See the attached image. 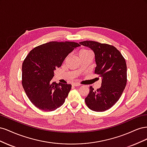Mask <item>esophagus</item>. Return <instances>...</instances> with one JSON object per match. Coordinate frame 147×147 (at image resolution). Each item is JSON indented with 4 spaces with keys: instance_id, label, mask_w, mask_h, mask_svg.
Listing matches in <instances>:
<instances>
[{
    "instance_id": "34e87169",
    "label": "esophagus",
    "mask_w": 147,
    "mask_h": 147,
    "mask_svg": "<svg viewBox=\"0 0 147 147\" xmlns=\"http://www.w3.org/2000/svg\"><path fill=\"white\" fill-rule=\"evenodd\" d=\"M72 85L74 86H81L82 84L80 83H74L72 84Z\"/></svg>"
}]
</instances>
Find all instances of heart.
<instances>
[{
  "mask_svg": "<svg viewBox=\"0 0 147 147\" xmlns=\"http://www.w3.org/2000/svg\"><path fill=\"white\" fill-rule=\"evenodd\" d=\"M91 53H92L90 50H89L88 48H83L82 50H80V51L78 52V55H79V57H81V56H85L89 54H91Z\"/></svg>",
  "mask_w": 147,
  "mask_h": 147,
  "instance_id": "1",
  "label": "heart"
}]
</instances>
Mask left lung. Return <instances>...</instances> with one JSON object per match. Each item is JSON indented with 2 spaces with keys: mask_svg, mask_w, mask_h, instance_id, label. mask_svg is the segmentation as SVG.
<instances>
[{
  "mask_svg": "<svg viewBox=\"0 0 147 147\" xmlns=\"http://www.w3.org/2000/svg\"><path fill=\"white\" fill-rule=\"evenodd\" d=\"M94 51L96 67L94 73L102 78L100 88L90 87L85 98L88 107L95 112H104L113 106L121 96L127 83L125 59L113 45L95 41L79 43Z\"/></svg>",
  "mask_w": 147,
  "mask_h": 147,
  "instance_id": "left-lung-1",
  "label": "left lung"
}]
</instances>
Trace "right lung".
<instances>
[{
  "mask_svg": "<svg viewBox=\"0 0 147 147\" xmlns=\"http://www.w3.org/2000/svg\"><path fill=\"white\" fill-rule=\"evenodd\" d=\"M80 44L50 42L31 50L22 65V85L30 101L38 109L51 112L64 104L72 85L51 83L54 70Z\"/></svg>",
  "mask_w": 147,
  "mask_h": 147,
  "instance_id": "obj_1",
  "label": "right lung"
}]
</instances>
